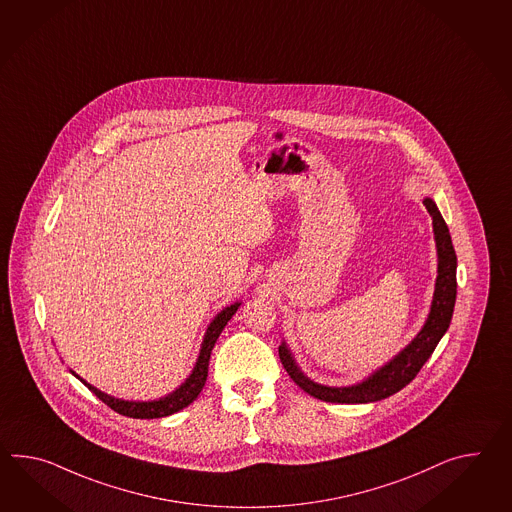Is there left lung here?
Instances as JSON below:
<instances>
[{"mask_svg": "<svg viewBox=\"0 0 512 512\" xmlns=\"http://www.w3.org/2000/svg\"><path fill=\"white\" fill-rule=\"evenodd\" d=\"M424 205L433 218L438 264L431 309L422 329L405 348L399 351L398 355H394L390 361L385 362L381 368H377L359 383L348 385V387H327L312 381L309 375L301 372L287 342L283 340L279 346V359L283 362L287 374L292 377V381L303 388L307 394H311L312 398L329 401V403H351V405L374 403V401L388 398L411 383L425 361L437 348L440 338L446 335L451 324V316H453L455 298H457V255L451 244L448 225L438 211L437 203L425 196Z\"/></svg>", "mask_w": 512, "mask_h": 512, "instance_id": "8db88e82", "label": "left lung"}]
</instances>
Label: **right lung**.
<instances>
[{
	"label": "right lung",
	"instance_id": "1",
	"mask_svg": "<svg viewBox=\"0 0 512 512\" xmlns=\"http://www.w3.org/2000/svg\"><path fill=\"white\" fill-rule=\"evenodd\" d=\"M242 305V301H235L231 305H227L225 309L218 312L212 318L211 324L207 325V331L203 335V342H201L200 355L196 359V364L192 368V372L188 375L187 379L175 388L174 392L166 394L163 398L148 399V401H133V399L114 398L111 394L101 392L100 388L94 387L87 383L83 377L75 374L74 370H70V374L77 377L85 387L96 394L98 398L109 405L113 411L118 414H124L129 418H140V420H151V418H163V416H170L174 412H179L181 409L188 407L194 399L200 396L201 390L205 387L207 381V374H209V359H211V351L216 344V340L220 337V333L224 331L227 322L233 318V314L238 311V307Z\"/></svg>",
	"mask_w": 512,
	"mask_h": 512
}]
</instances>
